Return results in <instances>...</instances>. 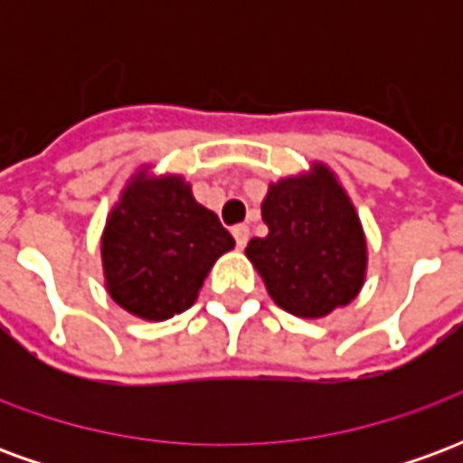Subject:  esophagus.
Returning <instances> with one entry per match:
<instances>
[{
  "label": "esophagus",
  "instance_id": "34e87169",
  "mask_svg": "<svg viewBox=\"0 0 463 463\" xmlns=\"http://www.w3.org/2000/svg\"><path fill=\"white\" fill-rule=\"evenodd\" d=\"M232 238L238 242V248H245V245H248V238H250V228H248V225H235V228H232Z\"/></svg>",
  "mask_w": 463,
  "mask_h": 463
}]
</instances>
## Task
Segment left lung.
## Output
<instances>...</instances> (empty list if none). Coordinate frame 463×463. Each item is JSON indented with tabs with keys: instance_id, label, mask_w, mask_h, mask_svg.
<instances>
[{
	"instance_id": "obj_1",
	"label": "left lung",
	"mask_w": 463,
	"mask_h": 463,
	"mask_svg": "<svg viewBox=\"0 0 463 463\" xmlns=\"http://www.w3.org/2000/svg\"><path fill=\"white\" fill-rule=\"evenodd\" d=\"M262 221L268 235L252 238L245 255L282 310L315 320L357 298L367 241L354 205L327 165L315 163L305 175L272 183Z\"/></svg>"
}]
</instances>
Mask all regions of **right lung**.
<instances>
[{
	"mask_svg": "<svg viewBox=\"0 0 463 463\" xmlns=\"http://www.w3.org/2000/svg\"><path fill=\"white\" fill-rule=\"evenodd\" d=\"M232 248L231 232L181 175L138 173L106 221V290L141 320H168L191 307L213 262Z\"/></svg>",
	"mask_w": 463,
	"mask_h": 463,
	"instance_id": "obj_1",
	"label": "right lung"
}]
</instances>
